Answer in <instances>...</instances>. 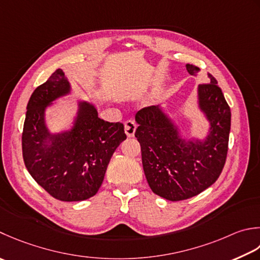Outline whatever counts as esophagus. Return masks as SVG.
<instances>
[{"instance_id": "1", "label": "esophagus", "mask_w": 260, "mask_h": 260, "mask_svg": "<svg viewBox=\"0 0 260 260\" xmlns=\"http://www.w3.org/2000/svg\"><path fill=\"white\" fill-rule=\"evenodd\" d=\"M136 127H137V125H136L134 120H132V119L127 120L125 123V133H126V135L128 137H133L134 134H135Z\"/></svg>"}]
</instances>
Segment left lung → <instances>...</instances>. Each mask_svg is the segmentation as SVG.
<instances>
[{"instance_id":"8db88e82","label":"left lung","mask_w":260,"mask_h":260,"mask_svg":"<svg viewBox=\"0 0 260 260\" xmlns=\"http://www.w3.org/2000/svg\"><path fill=\"white\" fill-rule=\"evenodd\" d=\"M190 75L200 68L187 64ZM197 89L198 108L210 124L204 140L182 139L174 120L160 106L146 107L135 116V137L141 144L142 164L147 184L154 194L168 201H184L201 194L220 177L225 165L231 110L217 81Z\"/></svg>"}]
</instances>
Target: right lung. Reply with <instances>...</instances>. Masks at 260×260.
I'll list each match as a JSON object with an SVG mask.
<instances>
[{
    "label": "right lung",
    "mask_w": 260,
    "mask_h": 260,
    "mask_svg": "<svg viewBox=\"0 0 260 260\" xmlns=\"http://www.w3.org/2000/svg\"><path fill=\"white\" fill-rule=\"evenodd\" d=\"M71 93L63 70H56L30 96L22 132L25 168L39 186L56 200L80 202L96 194L109 161L126 140L124 125L98 117L95 106L79 101L71 129L50 133L45 111L53 101Z\"/></svg>",
    "instance_id": "right-lung-1"
}]
</instances>
